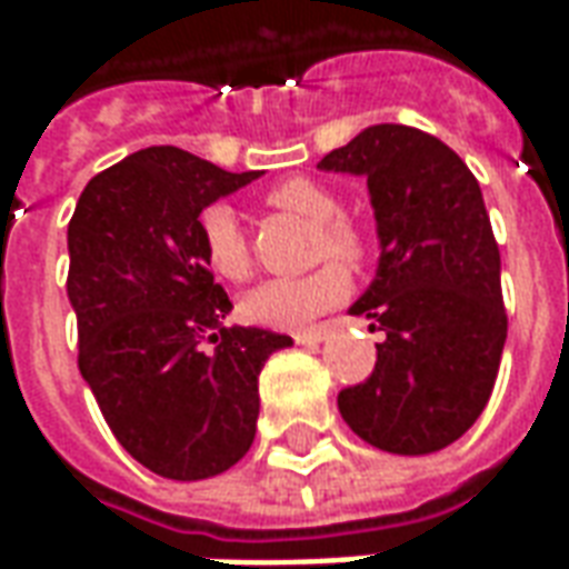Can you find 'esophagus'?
<instances>
[{
  "instance_id": "esophagus-1",
  "label": "esophagus",
  "mask_w": 569,
  "mask_h": 569,
  "mask_svg": "<svg viewBox=\"0 0 569 569\" xmlns=\"http://www.w3.org/2000/svg\"><path fill=\"white\" fill-rule=\"evenodd\" d=\"M329 338V329L326 326H320V329H308V332H296V341L298 345H320V341H326Z\"/></svg>"
}]
</instances>
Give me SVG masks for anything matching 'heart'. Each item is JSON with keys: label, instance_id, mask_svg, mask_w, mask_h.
I'll return each mask as SVG.
<instances>
[{"label": "heart", "instance_id": "heart-1", "mask_svg": "<svg viewBox=\"0 0 569 569\" xmlns=\"http://www.w3.org/2000/svg\"><path fill=\"white\" fill-rule=\"evenodd\" d=\"M264 203L310 222V259L341 258L346 264L369 259V231L341 212V198L310 176H292L268 188ZM200 249L212 271L240 283L252 271V249L247 231L228 203H212L200 212ZM341 260V261H342ZM340 261V262H341ZM340 262H322L305 277L264 280L240 298L243 320L268 329H301L326 310L338 308L350 292V273Z\"/></svg>", "mask_w": 569, "mask_h": 569}]
</instances>
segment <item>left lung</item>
I'll use <instances>...</instances> for the list:
<instances>
[{"label":"left lung","instance_id":"8db88e82","mask_svg":"<svg viewBox=\"0 0 569 569\" xmlns=\"http://www.w3.org/2000/svg\"><path fill=\"white\" fill-rule=\"evenodd\" d=\"M320 170L366 176L381 237L378 277L350 313L387 338L369 378L338 393V411L381 451H439L488 406L509 329L478 179L406 124L366 128Z\"/></svg>","mask_w":569,"mask_h":569}]
</instances>
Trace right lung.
<instances>
[{
    "instance_id": "obj_1",
    "label": "right lung",
    "mask_w": 569,
    "mask_h": 569,
    "mask_svg": "<svg viewBox=\"0 0 569 569\" xmlns=\"http://www.w3.org/2000/svg\"><path fill=\"white\" fill-rule=\"evenodd\" d=\"M259 179L176 146L97 173L69 219L67 292L79 369L121 448L176 481L219 476L249 451L259 371L289 335L222 326L228 292L200 249V212Z\"/></svg>"
}]
</instances>
